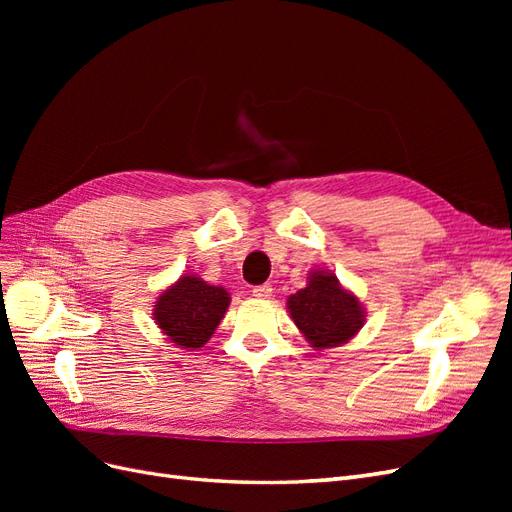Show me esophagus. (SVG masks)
<instances>
[{
	"instance_id": "obj_1",
	"label": "esophagus",
	"mask_w": 512,
	"mask_h": 512,
	"mask_svg": "<svg viewBox=\"0 0 512 512\" xmlns=\"http://www.w3.org/2000/svg\"><path fill=\"white\" fill-rule=\"evenodd\" d=\"M271 292H273L271 284H260V286H254V290H252V294H254L256 299H269Z\"/></svg>"
}]
</instances>
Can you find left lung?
<instances>
[{
  "label": "left lung",
  "instance_id": "1",
  "mask_svg": "<svg viewBox=\"0 0 512 512\" xmlns=\"http://www.w3.org/2000/svg\"><path fill=\"white\" fill-rule=\"evenodd\" d=\"M288 312L316 350L346 344L365 322L361 301L327 271L309 273L307 286L288 297Z\"/></svg>",
  "mask_w": 512,
  "mask_h": 512
}]
</instances>
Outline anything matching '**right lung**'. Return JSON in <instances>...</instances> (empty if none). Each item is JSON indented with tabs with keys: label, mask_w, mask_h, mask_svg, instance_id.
Segmentation results:
<instances>
[{
	"label": "right lung",
	"mask_w": 512,
	"mask_h": 512,
	"mask_svg": "<svg viewBox=\"0 0 512 512\" xmlns=\"http://www.w3.org/2000/svg\"><path fill=\"white\" fill-rule=\"evenodd\" d=\"M230 305V294L222 286H211L196 275H181L153 305V320L179 348H203L218 329Z\"/></svg>",
	"instance_id": "1"
}]
</instances>
